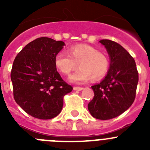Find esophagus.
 I'll list each match as a JSON object with an SVG mask.
<instances>
[{
  "instance_id": "34e87169",
  "label": "esophagus",
  "mask_w": 150,
  "mask_h": 150,
  "mask_svg": "<svg viewBox=\"0 0 150 150\" xmlns=\"http://www.w3.org/2000/svg\"><path fill=\"white\" fill-rule=\"evenodd\" d=\"M74 89L76 90V91H82V90H83L84 88H83V87H76V86H74Z\"/></svg>"
}]
</instances>
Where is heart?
Returning <instances> with one entry per match:
<instances>
[{
    "label": "heart",
    "mask_w": 150,
    "mask_h": 150,
    "mask_svg": "<svg viewBox=\"0 0 150 150\" xmlns=\"http://www.w3.org/2000/svg\"><path fill=\"white\" fill-rule=\"evenodd\" d=\"M68 54L60 52L55 57V64L64 74H69L79 64V68L69 76L72 83H82L90 77L92 80L102 79L108 72L110 61L104 52L93 46L77 44L68 49Z\"/></svg>",
    "instance_id": "b5f03b06"
}]
</instances>
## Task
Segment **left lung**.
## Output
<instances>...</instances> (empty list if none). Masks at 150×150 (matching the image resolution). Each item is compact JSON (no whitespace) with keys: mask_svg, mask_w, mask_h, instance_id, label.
Segmentation results:
<instances>
[{"mask_svg":"<svg viewBox=\"0 0 150 150\" xmlns=\"http://www.w3.org/2000/svg\"><path fill=\"white\" fill-rule=\"evenodd\" d=\"M109 54L107 76L91 86L93 99L88 109L93 117L107 120L121 115L133 104L138 83V72L133 57L121 45L110 40L99 41Z\"/></svg>","mask_w":150,"mask_h":150,"instance_id":"left-lung-1","label":"left lung"}]
</instances>
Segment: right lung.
<instances>
[{"label":"right lung","mask_w":150,"mask_h":150,"mask_svg":"<svg viewBox=\"0 0 150 150\" xmlns=\"http://www.w3.org/2000/svg\"><path fill=\"white\" fill-rule=\"evenodd\" d=\"M63 41L39 38L26 45L13 62L11 77L16 102L28 114L50 120L61 112L63 98L73 87L57 71L55 57Z\"/></svg>","instance_id":"right-lung-1"}]
</instances>
